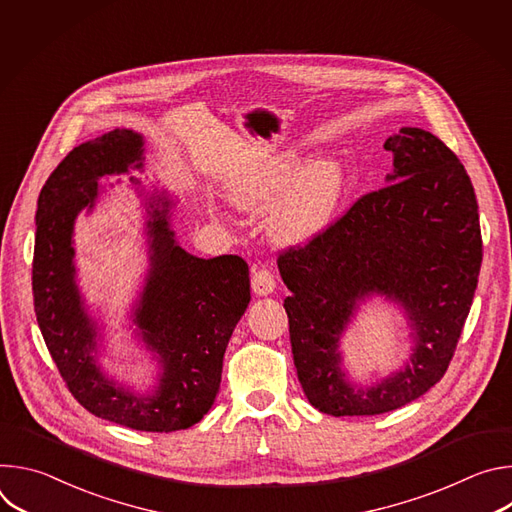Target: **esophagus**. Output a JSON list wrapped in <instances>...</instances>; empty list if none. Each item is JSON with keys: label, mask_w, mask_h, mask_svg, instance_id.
Wrapping results in <instances>:
<instances>
[{"label": "esophagus", "mask_w": 512, "mask_h": 512, "mask_svg": "<svg viewBox=\"0 0 512 512\" xmlns=\"http://www.w3.org/2000/svg\"><path fill=\"white\" fill-rule=\"evenodd\" d=\"M251 289L255 296H269L275 289V275L269 269H257L251 277Z\"/></svg>", "instance_id": "1"}]
</instances>
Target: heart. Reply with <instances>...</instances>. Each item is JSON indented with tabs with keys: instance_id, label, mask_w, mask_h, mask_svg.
Instances as JSON below:
<instances>
[{
	"instance_id": "obj_1",
	"label": "heart",
	"mask_w": 512,
	"mask_h": 512,
	"mask_svg": "<svg viewBox=\"0 0 512 512\" xmlns=\"http://www.w3.org/2000/svg\"><path fill=\"white\" fill-rule=\"evenodd\" d=\"M296 152L249 166L227 184L229 200L247 212H267V235L279 247H304L324 235L344 196L346 172L336 158H318L301 170Z\"/></svg>"
}]
</instances>
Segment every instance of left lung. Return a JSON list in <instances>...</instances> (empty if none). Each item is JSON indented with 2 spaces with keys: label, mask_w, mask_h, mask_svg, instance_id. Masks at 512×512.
Instances as JSON below:
<instances>
[{
  "label": "left lung",
  "mask_w": 512,
  "mask_h": 512,
  "mask_svg": "<svg viewBox=\"0 0 512 512\" xmlns=\"http://www.w3.org/2000/svg\"><path fill=\"white\" fill-rule=\"evenodd\" d=\"M389 186L358 198L324 235L279 255L289 340L300 385L322 413L379 415L427 393L448 371L482 263L478 202L448 145L419 127L385 141ZM395 303L412 356L377 384H354L341 338L359 306Z\"/></svg>",
  "instance_id": "8db88e82"
}]
</instances>
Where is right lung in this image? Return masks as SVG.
Segmentation results:
<instances>
[{"label":"right lung","instance_id":"1","mask_svg":"<svg viewBox=\"0 0 512 512\" xmlns=\"http://www.w3.org/2000/svg\"><path fill=\"white\" fill-rule=\"evenodd\" d=\"M143 145L141 133L113 129L81 143L50 174L36 210L32 291L40 332L75 399L101 419L170 433L192 427L212 407L227 344L251 300V281L249 265L237 255L200 259L184 251L172 229L176 198L129 178L141 198L148 245L129 328L156 360L158 375L141 391L105 371L99 360L105 326L79 287L72 237L79 214H91L107 194L103 178L143 172Z\"/></svg>","mask_w":512,"mask_h":512}]
</instances>
